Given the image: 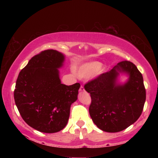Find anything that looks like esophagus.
Segmentation results:
<instances>
[{
	"instance_id": "esophagus-1",
	"label": "esophagus",
	"mask_w": 158,
	"mask_h": 158,
	"mask_svg": "<svg viewBox=\"0 0 158 158\" xmlns=\"http://www.w3.org/2000/svg\"><path fill=\"white\" fill-rule=\"evenodd\" d=\"M80 91H85V88H84V87L83 85H81V87H80V89H79Z\"/></svg>"
}]
</instances>
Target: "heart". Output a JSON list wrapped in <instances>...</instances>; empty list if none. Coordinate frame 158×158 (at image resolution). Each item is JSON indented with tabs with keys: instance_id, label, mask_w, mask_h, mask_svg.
Returning <instances> with one entry per match:
<instances>
[{
	"instance_id": "obj_1",
	"label": "heart",
	"mask_w": 158,
	"mask_h": 158,
	"mask_svg": "<svg viewBox=\"0 0 158 158\" xmlns=\"http://www.w3.org/2000/svg\"><path fill=\"white\" fill-rule=\"evenodd\" d=\"M101 64L98 62H91L82 64L77 70V73L79 76L87 77H90L98 70Z\"/></svg>"
}]
</instances>
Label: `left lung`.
I'll return each mask as SVG.
<instances>
[{
    "label": "left lung",
    "instance_id": "left-lung-1",
    "mask_svg": "<svg viewBox=\"0 0 158 158\" xmlns=\"http://www.w3.org/2000/svg\"><path fill=\"white\" fill-rule=\"evenodd\" d=\"M127 72L130 79L124 85L116 83L118 71ZM91 103L89 114L94 124L107 132H118L134 124L143 111L146 90L143 77L134 63L119 62L84 85Z\"/></svg>",
    "mask_w": 158,
    "mask_h": 158
}]
</instances>
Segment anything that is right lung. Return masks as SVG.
<instances>
[{
  "label": "right lung",
  "mask_w": 158,
  "mask_h": 158,
  "mask_svg": "<svg viewBox=\"0 0 158 158\" xmlns=\"http://www.w3.org/2000/svg\"><path fill=\"white\" fill-rule=\"evenodd\" d=\"M64 55L47 49L34 55L19 73L14 100L21 117L36 130L55 133L64 128L70 106L77 98L79 83H61L57 68Z\"/></svg>",
  "instance_id": "1"
}]
</instances>
